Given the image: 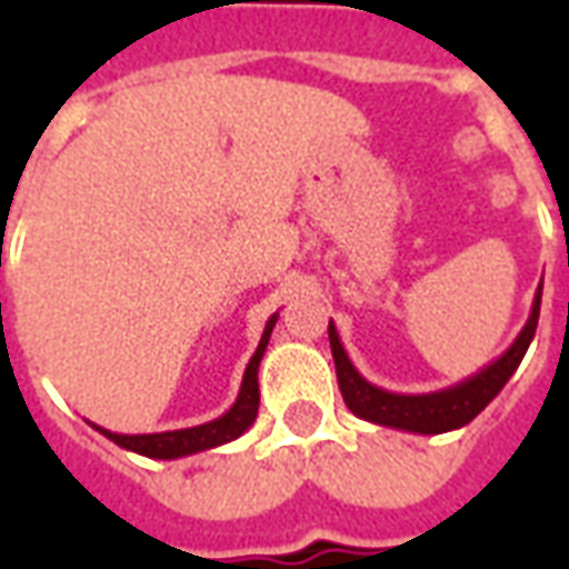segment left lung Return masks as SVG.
<instances>
[{"instance_id":"left-lung-1","label":"left lung","mask_w":569,"mask_h":569,"mask_svg":"<svg viewBox=\"0 0 569 569\" xmlns=\"http://www.w3.org/2000/svg\"><path fill=\"white\" fill-rule=\"evenodd\" d=\"M539 301H542V283H539L537 296H533V308H530L525 329L518 332L512 347L502 357L493 359L490 366L476 371L472 378L453 383V387H445V390H436V393H390V390H381V387L366 381L357 371V366L350 362L345 345L338 338V329L329 320V345H332L338 387H341L347 408L362 420L381 423V427L406 429V432H420V436H439V432L466 427L469 420L478 418L490 406V399L500 393L506 381L515 375V369L521 366L527 347L537 335Z\"/></svg>"}]
</instances>
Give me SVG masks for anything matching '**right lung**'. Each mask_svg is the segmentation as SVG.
Returning a JSON list of instances; mask_svg holds the SVG:
<instances>
[{
    "label": "right lung",
    "mask_w": 569,
    "mask_h": 569,
    "mask_svg": "<svg viewBox=\"0 0 569 569\" xmlns=\"http://www.w3.org/2000/svg\"><path fill=\"white\" fill-rule=\"evenodd\" d=\"M273 326H277V313L264 322L259 347H256V353H252L247 371H243L240 393H237L234 406L228 408L222 418L200 423V427L170 429V432H142V436H124V432H112V429L97 427V423H91V427L97 432H103L109 441H116L118 448L142 453V457H154V460H176V457L210 451V448L240 439L256 423V415H259V362L264 357V350H268Z\"/></svg>",
    "instance_id": "right-lung-1"
}]
</instances>
